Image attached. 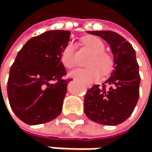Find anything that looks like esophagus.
<instances>
[{
  "label": "esophagus",
  "instance_id": "34e87169",
  "mask_svg": "<svg viewBox=\"0 0 152 152\" xmlns=\"http://www.w3.org/2000/svg\"><path fill=\"white\" fill-rule=\"evenodd\" d=\"M87 87H90V86H87Z\"/></svg>",
  "mask_w": 152,
  "mask_h": 152
}]
</instances>
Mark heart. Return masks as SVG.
I'll use <instances>...</instances> for the list:
<instances>
[{"mask_svg":"<svg viewBox=\"0 0 152 152\" xmlns=\"http://www.w3.org/2000/svg\"><path fill=\"white\" fill-rule=\"evenodd\" d=\"M82 44L93 53L87 64L90 67L77 68L72 71L70 75L84 84H89L96 81L99 77L100 73L105 75L111 71L114 59L111 55L106 53L103 41L96 36L89 35L84 37ZM61 60L63 65L67 68H72L75 66L77 61L75 56V45L72 43L68 44L63 50Z\"/></svg>","mask_w":152,"mask_h":152,"instance_id":"b5f03b06","label":"heart"}]
</instances>
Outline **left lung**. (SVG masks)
<instances>
[{"instance_id": "left-lung-1", "label": "left lung", "mask_w": 152, "mask_h": 152, "mask_svg": "<svg viewBox=\"0 0 152 152\" xmlns=\"http://www.w3.org/2000/svg\"><path fill=\"white\" fill-rule=\"evenodd\" d=\"M87 33L101 37L109 45L114 57V70L102 86L94 85L87 90L84 98V111L87 118L98 124L116 126L132 114L139 99L140 77L135 50L117 33Z\"/></svg>"}]
</instances>
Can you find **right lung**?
<instances>
[{
    "mask_svg": "<svg viewBox=\"0 0 152 152\" xmlns=\"http://www.w3.org/2000/svg\"><path fill=\"white\" fill-rule=\"evenodd\" d=\"M69 31H47L23 46L11 66L7 84L10 106L28 125H39L57 118L70 79L61 61L70 41Z\"/></svg>",
    "mask_w": 152,
    "mask_h": 152,
    "instance_id": "add662e5",
    "label": "right lung"
}]
</instances>
